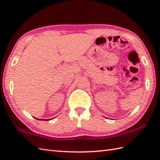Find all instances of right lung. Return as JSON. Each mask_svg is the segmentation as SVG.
I'll return each instance as SVG.
<instances>
[{"label": "right lung", "instance_id": "right-lung-1", "mask_svg": "<svg viewBox=\"0 0 160 160\" xmlns=\"http://www.w3.org/2000/svg\"><path fill=\"white\" fill-rule=\"evenodd\" d=\"M36 119H37V118H36ZM37 120H40V119H37ZM49 120H46V121H48Z\"/></svg>", "mask_w": 160, "mask_h": 160}]
</instances>
